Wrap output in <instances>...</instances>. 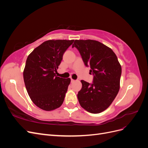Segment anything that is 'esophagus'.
<instances>
[{"mask_svg": "<svg viewBox=\"0 0 148 148\" xmlns=\"http://www.w3.org/2000/svg\"><path fill=\"white\" fill-rule=\"evenodd\" d=\"M74 82H75V80L73 79L72 78H71V83H73Z\"/></svg>", "mask_w": 148, "mask_h": 148, "instance_id": "obj_1", "label": "esophagus"}]
</instances>
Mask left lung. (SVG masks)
<instances>
[{
	"label": "left lung",
	"instance_id": "left-lung-1",
	"mask_svg": "<svg viewBox=\"0 0 148 148\" xmlns=\"http://www.w3.org/2000/svg\"><path fill=\"white\" fill-rule=\"evenodd\" d=\"M76 47L86 66L90 67L92 83L82 80L79 104L89 112L98 114L108 108L120 89L122 67L111 49L95 40H75Z\"/></svg>",
	"mask_w": 148,
	"mask_h": 148
}]
</instances>
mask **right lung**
<instances>
[{
  "mask_svg": "<svg viewBox=\"0 0 148 148\" xmlns=\"http://www.w3.org/2000/svg\"><path fill=\"white\" fill-rule=\"evenodd\" d=\"M74 40H49L28 56L23 71L26 90L34 104L44 110L61 106L70 83V78L56 73L64 52Z\"/></svg>",
  "mask_w": 148,
  "mask_h": 148,
  "instance_id": "obj_1",
  "label": "right lung"
}]
</instances>
